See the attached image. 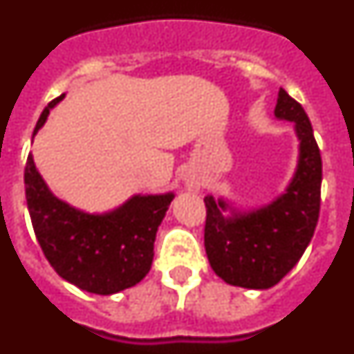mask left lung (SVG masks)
Segmentation results:
<instances>
[{"label":"left lung","instance_id":"obj_1","mask_svg":"<svg viewBox=\"0 0 354 354\" xmlns=\"http://www.w3.org/2000/svg\"><path fill=\"white\" fill-rule=\"evenodd\" d=\"M277 118L292 120L299 162L292 183L268 207L223 218L225 202L205 196L204 243L209 264L230 286L270 289L298 264L317 227L323 161L312 124L298 101L280 88Z\"/></svg>","mask_w":354,"mask_h":354}]
</instances>
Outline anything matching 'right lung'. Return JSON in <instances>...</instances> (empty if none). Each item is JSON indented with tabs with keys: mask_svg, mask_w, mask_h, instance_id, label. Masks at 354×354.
Instances as JSON below:
<instances>
[{
	"mask_svg": "<svg viewBox=\"0 0 354 354\" xmlns=\"http://www.w3.org/2000/svg\"><path fill=\"white\" fill-rule=\"evenodd\" d=\"M62 97L44 108L33 134ZM24 187L37 241L64 280L86 292L108 296L136 286L149 273L156 232L174 193L133 196L113 212L86 214L49 192L31 156L24 168Z\"/></svg>",
	"mask_w": 354,
	"mask_h": 354,
	"instance_id": "obj_1",
	"label": "right lung"
}]
</instances>
